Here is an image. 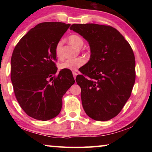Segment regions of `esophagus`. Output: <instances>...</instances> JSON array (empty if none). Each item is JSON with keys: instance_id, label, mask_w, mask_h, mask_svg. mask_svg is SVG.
Wrapping results in <instances>:
<instances>
[{"instance_id": "1", "label": "esophagus", "mask_w": 152, "mask_h": 152, "mask_svg": "<svg viewBox=\"0 0 152 152\" xmlns=\"http://www.w3.org/2000/svg\"><path fill=\"white\" fill-rule=\"evenodd\" d=\"M72 74H73L74 78H76V76H77V73L76 72H73Z\"/></svg>"}]
</instances>
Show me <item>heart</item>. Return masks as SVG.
I'll use <instances>...</instances> for the list:
<instances>
[{
    "mask_svg": "<svg viewBox=\"0 0 152 152\" xmlns=\"http://www.w3.org/2000/svg\"><path fill=\"white\" fill-rule=\"evenodd\" d=\"M68 42L70 44L75 46L77 48H81L84 44V41L82 38L78 35L73 34L68 37ZM61 48H62V42L61 41L56 43L55 46V54L58 59H61L63 57L62 51H61ZM85 63V60L84 58L78 57L71 60H67L63 61L59 65V68L60 70H75L77 68L82 66Z\"/></svg>",
    "mask_w": 152,
    "mask_h": 152,
    "instance_id": "obj_1",
    "label": "heart"
}]
</instances>
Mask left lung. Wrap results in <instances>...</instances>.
Instances as JSON below:
<instances>
[{
    "label": "left lung",
    "mask_w": 152,
    "mask_h": 152,
    "mask_svg": "<svg viewBox=\"0 0 152 152\" xmlns=\"http://www.w3.org/2000/svg\"><path fill=\"white\" fill-rule=\"evenodd\" d=\"M70 29L88 41L91 47V59L76 79L84 111L94 120L111 119L122 110L135 84L132 48L109 25L73 24Z\"/></svg>",
    "instance_id": "obj_1"
}]
</instances>
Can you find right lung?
Returning <instances> with one entry per match:
<instances>
[{
    "label": "right lung",
    "mask_w": 152,
    "mask_h": 152,
    "mask_svg": "<svg viewBox=\"0 0 152 152\" xmlns=\"http://www.w3.org/2000/svg\"><path fill=\"white\" fill-rule=\"evenodd\" d=\"M70 26L41 23L20 39L12 52L11 78L15 96L33 119L48 121L58 115L63 96L75 82L70 70L56 75L55 46Z\"/></svg>",
    "instance_id": "add662e5"
}]
</instances>
